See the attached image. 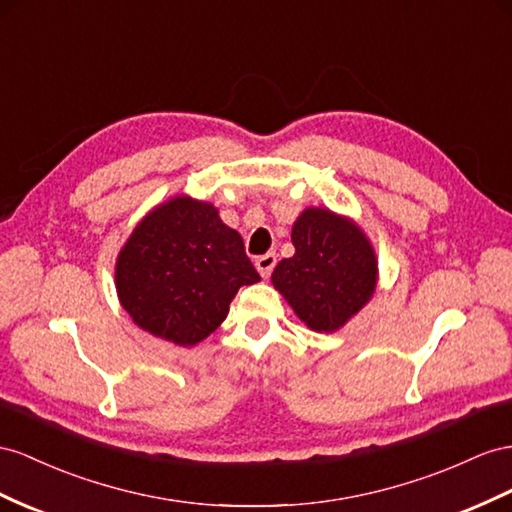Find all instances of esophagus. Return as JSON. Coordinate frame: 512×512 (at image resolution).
Listing matches in <instances>:
<instances>
[{"mask_svg":"<svg viewBox=\"0 0 512 512\" xmlns=\"http://www.w3.org/2000/svg\"><path fill=\"white\" fill-rule=\"evenodd\" d=\"M255 266H257V270H259V274L261 277H270V272H272V268L277 266V255L274 253H266V255H261V257H257L255 259Z\"/></svg>","mask_w":512,"mask_h":512,"instance_id":"1","label":"esophagus"}]
</instances>
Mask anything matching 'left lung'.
Returning <instances> with one entry per match:
<instances>
[{
    "label": "left lung",
    "mask_w": 512,
    "mask_h": 512,
    "mask_svg": "<svg viewBox=\"0 0 512 512\" xmlns=\"http://www.w3.org/2000/svg\"><path fill=\"white\" fill-rule=\"evenodd\" d=\"M294 257L281 259L272 285L309 329L333 333L363 309L376 290L374 248L355 222L309 207L292 227Z\"/></svg>",
    "instance_id": "obj_1"
}]
</instances>
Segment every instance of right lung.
<instances>
[{"label":"right lung","mask_w":512,"mask_h":512,"mask_svg":"<svg viewBox=\"0 0 512 512\" xmlns=\"http://www.w3.org/2000/svg\"><path fill=\"white\" fill-rule=\"evenodd\" d=\"M116 294L140 329L194 346L227 318L242 285L261 277L242 235L212 203L175 196L131 231L116 259Z\"/></svg>","instance_id":"1"}]
</instances>
